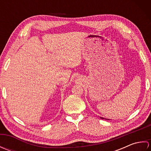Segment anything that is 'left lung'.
Wrapping results in <instances>:
<instances>
[{
	"label": "left lung",
	"mask_w": 151,
	"mask_h": 151,
	"mask_svg": "<svg viewBox=\"0 0 151 151\" xmlns=\"http://www.w3.org/2000/svg\"><path fill=\"white\" fill-rule=\"evenodd\" d=\"M101 119H104V118H103V117H101ZM107 120H109V119H107Z\"/></svg>",
	"instance_id": "8db88e82"
}]
</instances>
